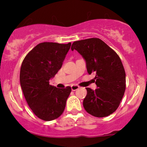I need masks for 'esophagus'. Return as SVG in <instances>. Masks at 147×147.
I'll return each mask as SVG.
<instances>
[{"label": "esophagus", "mask_w": 147, "mask_h": 147, "mask_svg": "<svg viewBox=\"0 0 147 147\" xmlns=\"http://www.w3.org/2000/svg\"><path fill=\"white\" fill-rule=\"evenodd\" d=\"M79 88V86L77 85H72L71 86V89H72V90H73V91L77 90Z\"/></svg>", "instance_id": "obj_1"}]
</instances>
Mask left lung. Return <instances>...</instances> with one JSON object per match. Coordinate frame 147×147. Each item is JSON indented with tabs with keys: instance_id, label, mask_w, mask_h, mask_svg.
Instances as JSON below:
<instances>
[{
	"instance_id": "8db88e82",
	"label": "left lung",
	"mask_w": 147,
	"mask_h": 147,
	"mask_svg": "<svg viewBox=\"0 0 147 147\" xmlns=\"http://www.w3.org/2000/svg\"><path fill=\"white\" fill-rule=\"evenodd\" d=\"M76 50L86 62L89 75H95V90L86 88L83 106L87 113L97 117L112 114L119 107L126 90V73L119 57L98 38L75 41Z\"/></svg>"
}]
</instances>
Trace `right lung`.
Here are the masks:
<instances>
[{"instance_id": "obj_1", "label": "right lung", "mask_w": 147, "mask_h": 147, "mask_svg": "<svg viewBox=\"0 0 147 147\" xmlns=\"http://www.w3.org/2000/svg\"><path fill=\"white\" fill-rule=\"evenodd\" d=\"M71 43L43 42L34 48L22 62L20 83L29 107L44 121L58 118L63 113L71 87L60 89L49 80L60 70Z\"/></svg>"}]
</instances>
